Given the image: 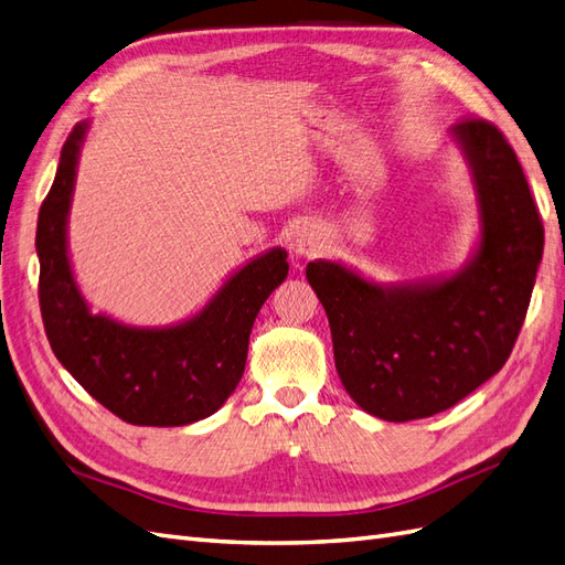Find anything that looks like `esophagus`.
<instances>
[{
	"mask_svg": "<svg viewBox=\"0 0 565 565\" xmlns=\"http://www.w3.org/2000/svg\"><path fill=\"white\" fill-rule=\"evenodd\" d=\"M322 245V233L316 226H301L295 231L292 241H289V249H292L295 256H301V259H309Z\"/></svg>",
	"mask_w": 565,
	"mask_h": 565,
	"instance_id": "obj_1",
	"label": "esophagus"
}]
</instances>
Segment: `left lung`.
Instances as JSON below:
<instances>
[{
  "label": "left lung",
  "instance_id": "1",
  "mask_svg": "<svg viewBox=\"0 0 565 565\" xmlns=\"http://www.w3.org/2000/svg\"><path fill=\"white\" fill-rule=\"evenodd\" d=\"M467 162L478 237L446 276L377 282L337 259L306 266L349 396L386 422L431 417L498 374L514 349L544 249L516 152L486 119L450 129Z\"/></svg>",
  "mask_w": 565,
  "mask_h": 565
}]
</instances>
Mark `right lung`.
Returning <instances> with one entry per match:
<instances>
[{"label": "right lung", "mask_w": 565, "mask_h": 565, "mask_svg": "<svg viewBox=\"0 0 565 565\" xmlns=\"http://www.w3.org/2000/svg\"><path fill=\"white\" fill-rule=\"evenodd\" d=\"M92 129L79 122L61 150L38 218L42 320L61 365L108 407L139 426H183L214 415L243 380L252 324L287 278L282 247L252 256L193 316L139 328L94 313L75 280L67 245L77 164Z\"/></svg>", "instance_id": "add662e5"}]
</instances>
